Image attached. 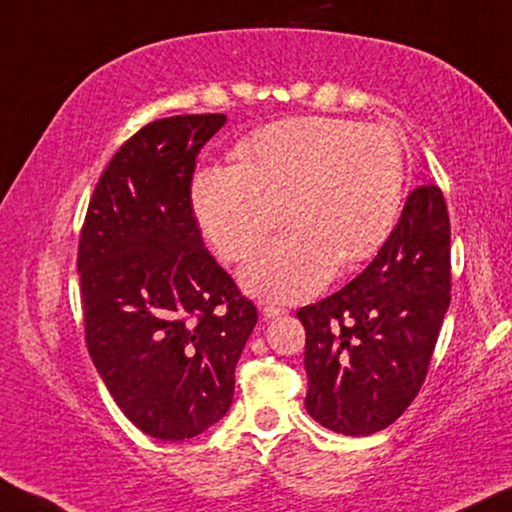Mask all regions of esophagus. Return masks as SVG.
I'll list each match as a JSON object with an SVG mask.
<instances>
[{"label":"esophagus","mask_w":512,"mask_h":512,"mask_svg":"<svg viewBox=\"0 0 512 512\" xmlns=\"http://www.w3.org/2000/svg\"><path fill=\"white\" fill-rule=\"evenodd\" d=\"M259 312H262L264 319H273V317H280L285 315V308H280V305H273V303H259Z\"/></svg>","instance_id":"esophagus-1"}]
</instances>
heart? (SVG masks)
<instances>
[{
	"mask_svg": "<svg viewBox=\"0 0 512 512\" xmlns=\"http://www.w3.org/2000/svg\"><path fill=\"white\" fill-rule=\"evenodd\" d=\"M239 165H211L193 181V209L230 262L253 255L285 220L294 227L241 269L248 292L303 301L345 266L384 246L398 220L407 156L388 126L347 117H294L246 137Z\"/></svg>",
	"mask_w": 512,
	"mask_h": 512,
	"instance_id": "heart-1",
	"label": "heart"
}]
</instances>
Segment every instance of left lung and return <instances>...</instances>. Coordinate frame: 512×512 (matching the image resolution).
Segmentation results:
<instances>
[{
  "mask_svg": "<svg viewBox=\"0 0 512 512\" xmlns=\"http://www.w3.org/2000/svg\"><path fill=\"white\" fill-rule=\"evenodd\" d=\"M451 303V220L437 183L409 193L363 273L296 317L305 329V409L338 434L398 421L421 391Z\"/></svg>",
  "mask_w": 512,
  "mask_h": 512,
  "instance_id": "obj_1",
  "label": "left lung"
}]
</instances>
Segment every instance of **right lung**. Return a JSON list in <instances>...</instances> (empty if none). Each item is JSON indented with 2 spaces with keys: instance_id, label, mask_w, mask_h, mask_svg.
<instances>
[{
  "instance_id": "obj_1",
  "label": "right lung",
  "mask_w": 512,
  "mask_h": 512,
  "mask_svg": "<svg viewBox=\"0 0 512 512\" xmlns=\"http://www.w3.org/2000/svg\"><path fill=\"white\" fill-rule=\"evenodd\" d=\"M225 114L151 121L112 156L78 246L85 340L128 421L149 437H197L227 414L257 324L253 301L204 248L195 158Z\"/></svg>"
}]
</instances>
